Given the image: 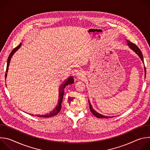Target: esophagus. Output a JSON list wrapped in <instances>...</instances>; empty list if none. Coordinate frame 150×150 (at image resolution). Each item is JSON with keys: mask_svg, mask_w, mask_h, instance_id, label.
<instances>
[{"mask_svg": "<svg viewBox=\"0 0 150 150\" xmlns=\"http://www.w3.org/2000/svg\"><path fill=\"white\" fill-rule=\"evenodd\" d=\"M82 76H83V75H82V73L81 72H78L76 74V76H77V78H82Z\"/></svg>", "mask_w": 150, "mask_h": 150, "instance_id": "1", "label": "esophagus"}]
</instances>
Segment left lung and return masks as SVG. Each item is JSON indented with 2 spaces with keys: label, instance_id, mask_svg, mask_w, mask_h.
<instances>
[{
  "label": "left lung",
  "instance_id": "1",
  "mask_svg": "<svg viewBox=\"0 0 150 150\" xmlns=\"http://www.w3.org/2000/svg\"><path fill=\"white\" fill-rule=\"evenodd\" d=\"M127 46H129V47L136 54H137L138 55V56L139 57V58L141 59V60L142 61V62L144 63V59H143V56H142V52L140 50V49L137 47V46H136L135 44L132 43V42H131V41H129V40H127ZM144 71H145V76H146V69H145V67L144 66ZM88 103H89V105H90V110L91 112H92V113L95 116H96L98 118H108V117H113L114 116H104L98 112H97L93 108V107L90 102V100H88Z\"/></svg>",
  "mask_w": 150,
  "mask_h": 150
}]
</instances>
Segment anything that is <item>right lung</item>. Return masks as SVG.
<instances>
[{"label":"right lung","mask_w":150,"mask_h":150,"mask_svg":"<svg viewBox=\"0 0 150 150\" xmlns=\"http://www.w3.org/2000/svg\"><path fill=\"white\" fill-rule=\"evenodd\" d=\"M21 42L16 47H15V49H13L12 50V51L11 52V53H10V54L8 57V61H7V67H6V73L5 74V78H6V76H7V72L8 71V68H9L11 57H12L13 54L21 47ZM74 79L73 76H71L67 79L66 81H64L63 83H62V84H61V85L59 87V93L58 104H57L56 107L54 109V110L53 111H52L51 112H50V113H47L45 115H31V114H30V115H31L33 116H36L37 117H52V116L56 115L60 112V110L62 108V102L63 97V95H64V88H65L67 86V85H68L69 84H72L74 83Z\"/></svg>","instance_id":"right-lung-1"}]
</instances>
